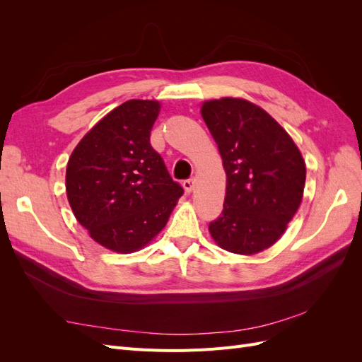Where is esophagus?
Returning <instances> with one entry per match:
<instances>
[{"instance_id": "34e87169", "label": "esophagus", "mask_w": 362, "mask_h": 362, "mask_svg": "<svg viewBox=\"0 0 362 362\" xmlns=\"http://www.w3.org/2000/svg\"><path fill=\"white\" fill-rule=\"evenodd\" d=\"M182 187L187 193H192L194 190V180H185L182 182Z\"/></svg>"}]
</instances>
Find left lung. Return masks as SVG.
Wrapping results in <instances>:
<instances>
[{
	"label": "left lung",
	"mask_w": 362,
	"mask_h": 362,
	"mask_svg": "<svg viewBox=\"0 0 362 362\" xmlns=\"http://www.w3.org/2000/svg\"><path fill=\"white\" fill-rule=\"evenodd\" d=\"M201 115L226 173L223 211L208 229L222 249L255 255L278 242L299 210L303 157L275 119L243 98L205 101Z\"/></svg>",
	"instance_id": "left-lung-1"
}]
</instances>
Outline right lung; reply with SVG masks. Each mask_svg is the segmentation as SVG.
I'll return each mask as SVG.
<instances>
[{"label": "right lung", "mask_w": 362, "mask_h": 362, "mask_svg": "<svg viewBox=\"0 0 362 362\" xmlns=\"http://www.w3.org/2000/svg\"><path fill=\"white\" fill-rule=\"evenodd\" d=\"M156 100H129L105 115L75 146L66 168L72 213L105 249L131 254L166 226L184 190L151 146Z\"/></svg>", "instance_id": "obj_1"}]
</instances>
